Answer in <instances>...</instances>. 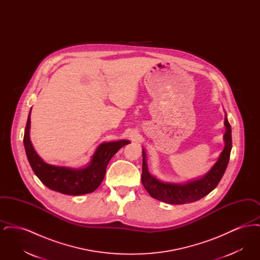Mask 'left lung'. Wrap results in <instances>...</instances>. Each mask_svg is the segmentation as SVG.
Masks as SVG:
<instances>
[{"mask_svg":"<svg viewBox=\"0 0 260 260\" xmlns=\"http://www.w3.org/2000/svg\"><path fill=\"white\" fill-rule=\"evenodd\" d=\"M224 124L226 127V132L224 135L225 146L218 160L210 169V172L205 174L203 177L189 181L187 183L179 184L162 182L157 179L155 176H153L149 173L148 167L146 164V153L144 149H142L143 161L141 181L150 196L164 203L172 205H181L196 202L210 193L221 180L230 159V153L232 149V131L231 125L227 120V116H225Z\"/></svg>","mask_w":260,"mask_h":260,"instance_id":"obj_1","label":"left lung"}]
</instances>
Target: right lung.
Here are the masks:
<instances>
[{
	"label": "right lung",
	"instance_id": "right-lung-1",
	"mask_svg": "<svg viewBox=\"0 0 260 260\" xmlns=\"http://www.w3.org/2000/svg\"><path fill=\"white\" fill-rule=\"evenodd\" d=\"M32 109V108H31ZM30 113L25 127V152L33 172L43 184L53 191L65 195H84L93 192L102 182L106 168L112 157L129 140H119L104 142L99 145L94 152L88 166L82 169H72L66 167H57L47 164L38 155L30 140Z\"/></svg>",
	"mask_w": 260,
	"mask_h": 260
}]
</instances>
